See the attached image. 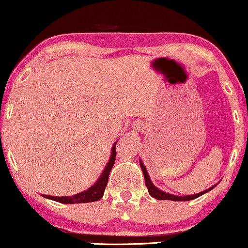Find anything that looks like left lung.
<instances>
[{
    "label": "left lung",
    "instance_id": "left-lung-1",
    "mask_svg": "<svg viewBox=\"0 0 248 248\" xmlns=\"http://www.w3.org/2000/svg\"><path fill=\"white\" fill-rule=\"evenodd\" d=\"M140 166H141V169H142V172H143V176H144V182H146V186L148 187V192H149V195L152 196V197L158 199V201H163V199H166V201H175V202H186V201H191V199H195L199 197V196L204 195V193L209 192L210 190H212L213 187L216 186H213L211 187H209V189L204 190V191L199 192V193H196V195H187V196H176V195H171V193H168L166 191H163V190H160L157 186H155L153 184L152 179H150L149 175H148V171L146 169V167H144L143 162L140 160Z\"/></svg>",
    "mask_w": 248,
    "mask_h": 248
}]
</instances>
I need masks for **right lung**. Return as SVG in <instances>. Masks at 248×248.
I'll use <instances>...</instances> for the list:
<instances>
[{
  "label": "right lung",
  "mask_w": 248,
  "mask_h": 248,
  "mask_svg": "<svg viewBox=\"0 0 248 248\" xmlns=\"http://www.w3.org/2000/svg\"><path fill=\"white\" fill-rule=\"evenodd\" d=\"M118 142V141H116ZM116 142L113 144L112 147V153H110V157L108 163L105 167L104 171L100 175V177L98 178V181L93 184L92 186L88 187L85 191L77 193L73 196H65V197H58V196H47V195H42L44 198L52 199V201L59 202L62 204H78V203H91V202H96L99 199L102 198L104 196L105 189H106L107 182H108V176H109L110 170H112L113 164L115 162V156H116Z\"/></svg>",
  "instance_id": "1"
}]
</instances>
